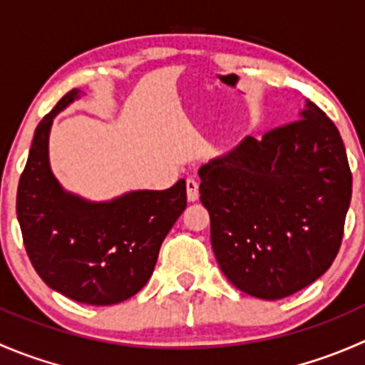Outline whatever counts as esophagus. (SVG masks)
Returning <instances> with one entry per match:
<instances>
[{"mask_svg":"<svg viewBox=\"0 0 365 365\" xmlns=\"http://www.w3.org/2000/svg\"><path fill=\"white\" fill-rule=\"evenodd\" d=\"M200 197V183L194 178L187 180V200L189 201H197Z\"/></svg>","mask_w":365,"mask_h":365,"instance_id":"esophagus-1","label":"esophagus"}]
</instances>
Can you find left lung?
<instances>
[{"label": "left lung", "instance_id": "8db88e82", "mask_svg": "<svg viewBox=\"0 0 365 365\" xmlns=\"http://www.w3.org/2000/svg\"><path fill=\"white\" fill-rule=\"evenodd\" d=\"M200 178L212 249L235 288L279 300L334 263L351 171L339 130L314 102L305 101L300 120L210 160Z\"/></svg>", "mask_w": 365, "mask_h": 365}]
</instances>
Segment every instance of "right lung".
<instances>
[{
	"instance_id": "1",
	"label": "right lung",
	"mask_w": 365,
	"mask_h": 365,
	"mask_svg": "<svg viewBox=\"0 0 365 365\" xmlns=\"http://www.w3.org/2000/svg\"><path fill=\"white\" fill-rule=\"evenodd\" d=\"M79 93L70 90L36 127L17 187V220L29 261L49 288L81 304L113 305L152 277L162 242L187 206L185 180L108 203L65 192L51 171L49 132Z\"/></svg>"
}]
</instances>
